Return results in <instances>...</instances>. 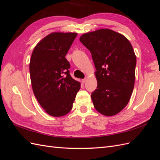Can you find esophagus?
<instances>
[{
  "label": "esophagus",
  "mask_w": 160,
  "mask_h": 160,
  "mask_svg": "<svg viewBox=\"0 0 160 160\" xmlns=\"http://www.w3.org/2000/svg\"><path fill=\"white\" fill-rule=\"evenodd\" d=\"M81 81H82V83H85V82L87 81V79H86V78H85V79H83L81 80Z\"/></svg>",
  "instance_id": "obj_1"
}]
</instances>
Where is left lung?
<instances>
[{"label":"left lung","mask_w":160,"mask_h":160,"mask_svg":"<svg viewBox=\"0 0 160 160\" xmlns=\"http://www.w3.org/2000/svg\"><path fill=\"white\" fill-rule=\"evenodd\" d=\"M80 41L91 53L97 89L91 93L95 109L106 116L120 112L128 103L136 66L133 47L126 37L110 29L83 34Z\"/></svg>","instance_id":"left-lung-1"}]
</instances>
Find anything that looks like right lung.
<instances>
[{"mask_svg":"<svg viewBox=\"0 0 160 160\" xmlns=\"http://www.w3.org/2000/svg\"><path fill=\"white\" fill-rule=\"evenodd\" d=\"M77 34L52 32L34 49L29 65L32 91L41 107L53 117L68 113L81 88L71 77L65 57Z\"/></svg>","mask_w":160,"mask_h":160,"instance_id":"obj_1","label":"right lung"}]
</instances>
